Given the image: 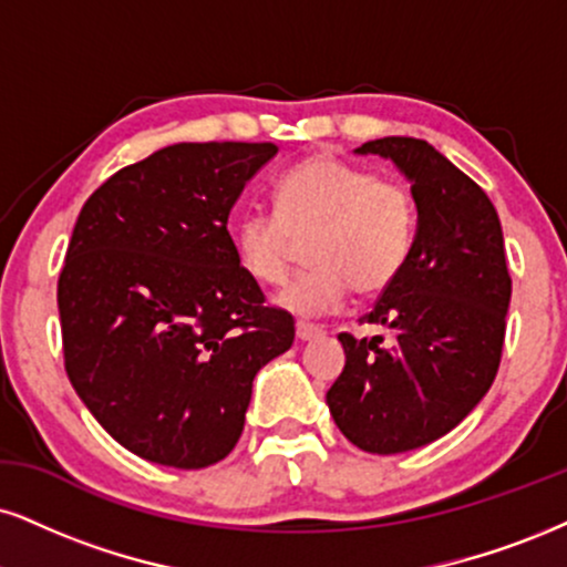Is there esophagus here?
Segmentation results:
<instances>
[{"label":"esophagus","instance_id":"esophagus-1","mask_svg":"<svg viewBox=\"0 0 567 567\" xmlns=\"http://www.w3.org/2000/svg\"><path fill=\"white\" fill-rule=\"evenodd\" d=\"M318 337H323V331H320L318 326L297 323V339L299 341H312V339H318Z\"/></svg>","mask_w":567,"mask_h":567}]
</instances>
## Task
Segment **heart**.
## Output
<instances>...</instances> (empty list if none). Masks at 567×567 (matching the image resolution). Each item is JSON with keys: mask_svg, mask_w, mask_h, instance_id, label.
<instances>
[{"mask_svg": "<svg viewBox=\"0 0 567 567\" xmlns=\"http://www.w3.org/2000/svg\"><path fill=\"white\" fill-rule=\"evenodd\" d=\"M276 213H249L236 223L234 249L257 284L289 278L297 239H307V262L278 307L295 316H326L349 289L375 295L400 276L415 241V199L394 178L331 155L307 157L276 184Z\"/></svg>", "mask_w": 567, "mask_h": 567, "instance_id": "1", "label": "heart"}]
</instances>
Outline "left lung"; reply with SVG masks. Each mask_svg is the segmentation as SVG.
<instances>
[{"instance_id":"1","label":"left lung","mask_w":567,"mask_h":567,"mask_svg":"<svg viewBox=\"0 0 567 567\" xmlns=\"http://www.w3.org/2000/svg\"><path fill=\"white\" fill-rule=\"evenodd\" d=\"M354 155L391 159L410 181L417 226L408 262L362 323L339 333L347 365L326 402L370 454H400L450 433L497 375L513 295L499 215L476 181L423 138L386 136Z\"/></svg>"}]
</instances>
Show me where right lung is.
I'll list each match as a JSON object with an SVG mask.
<instances>
[{
    "label": "right lung",
    "instance_id": "obj_1",
    "mask_svg": "<svg viewBox=\"0 0 567 567\" xmlns=\"http://www.w3.org/2000/svg\"><path fill=\"white\" fill-rule=\"evenodd\" d=\"M278 146L181 142L83 205L58 284L65 370L117 444L197 471L234 450L257 370L295 341L236 260L228 215Z\"/></svg>",
    "mask_w": 567,
    "mask_h": 567
}]
</instances>
